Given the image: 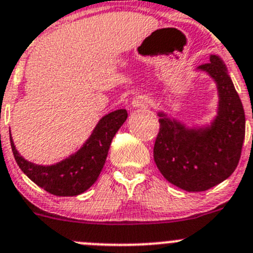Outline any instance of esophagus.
<instances>
[{
    "label": "esophagus",
    "mask_w": 253,
    "mask_h": 253,
    "mask_svg": "<svg viewBox=\"0 0 253 253\" xmlns=\"http://www.w3.org/2000/svg\"><path fill=\"white\" fill-rule=\"evenodd\" d=\"M148 105H151V98L145 94H138L132 100L133 107H147Z\"/></svg>",
    "instance_id": "esophagus-1"
}]
</instances>
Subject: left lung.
Listing matches in <instances>:
<instances>
[{"instance_id":"left-lung-1","label":"left lung","mask_w":253,"mask_h":253,"mask_svg":"<svg viewBox=\"0 0 253 253\" xmlns=\"http://www.w3.org/2000/svg\"><path fill=\"white\" fill-rule=\"evenodd\" d=\"M198 70L214 80L218 89V112L210 127L186 128L159 113L160 131L153 159L169 182L188 192H201L231 176L240 161L245 141V111L237 91L218 56Z\"/></svg>"}]
</instances>
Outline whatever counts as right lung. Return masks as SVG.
<instances>
[{
	"mask_svg": "<svg viewBox=\"0 0 253 253\" xmlns=\"http://www.w3.org/2000/svg\"><path fill=\"white\" fill-rule=\"evenodd\" d=\"M126 119V110L103 116L86 143L75 155L52 166L35 165L23 159L9 134L11 148L20 169L37 186L55 196H77L96 182L107 159L113 136Z\"/></svg>",
	"mask_w": 253,
	"mask_h": 253,
	"instance_id": "obj_1",
	"label": "right lung"
}]
</instances>
